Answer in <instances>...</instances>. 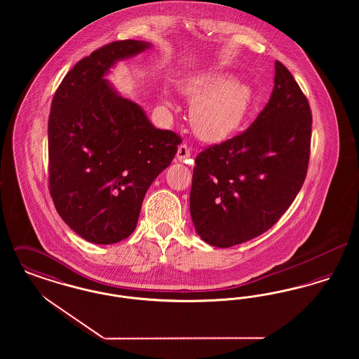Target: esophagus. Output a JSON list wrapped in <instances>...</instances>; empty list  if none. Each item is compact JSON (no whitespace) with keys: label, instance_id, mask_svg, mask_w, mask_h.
Listing matches in <instances>:
<instances>
[{"label":"esophagus","instance_id":"1","mask_svg":"<svg viewBox=\"0 0 359 359\" xmlns=\"http://www.w3.org/2000/svg\"><path fill=\"white\" fill-rule=\"evenodd\" d=\"M176 157H177V160H180V161H186L187 158L191 157V148L188 147L186 142H183V144L179 145Z\"/></svg>","mask_w":359,"mask_h":359}]
</instances>
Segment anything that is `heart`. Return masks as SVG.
<instances>
[{"mask_svg":"<svg viewBox=\"0 0 359 359\" xmlns=\"http://www.w3.org/2000/svg\"><path fill=\"white\" fill-rule=\"evenodd\" d=\"M182 90L196 100L191 109L192 126L207 141H221L234 133L252 101L250 87L226 74L192 76Z\"/></svg>","mask_w":359,"mask_h":359,"instance_id":"heart-1","label":"heart"}]
</instances>
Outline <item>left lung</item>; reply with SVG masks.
Masks as SVG:
<instances>
[{
	"instance_id": "1",
	"label": "left lung",
	"mask_w": 359,
	"mask_h": 359,
	"mask_svg": "<svg viewBox=\"0 0 359 359\" xmlns=\"http://www.w3.org/2000/svg\"><path fill=\"white\" fill-rule=\"evenodd\" d=\"M311 132L307 97L277 60L273 93L255 122L195 158L189 208L201 238L231 248L268 231L303 187Z\"/></svg>"
}]
</instances>
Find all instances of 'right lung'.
Returning <instances> with one entry per match:
<instances>
[{
  "instance_id": "right-lung-1",
  "label": "right lung",
  "mask_w": 359,
  "mask_h": 359,
  "mask_svg": "<svg viewBox=\"0 0 359 359\" xmlns=\"http://www.w3.org/2000/svg\"><path fill=\"white\" fill-rule=\"evenodd\" d=\"M109 43L69 69L52 100L48 188L57 214L86 241L110 245L136 229L144 196L182 137L156 129L142 109L102 79L117 60L148 48Z\"/></svg>"
}]
</instances>
